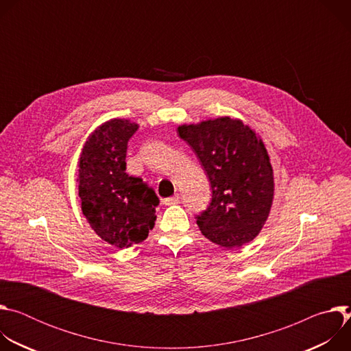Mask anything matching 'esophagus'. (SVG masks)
<instances>
[{"label": "esophagus", "instance_id": "34e87169", "mask_svg": "<svg viewBox=\"0 0 351 351\" xmlns=\"http://www.w3.org/2000/svg\"><path fill=\"white\" fill-rule=\"evenodd\" d=\"M162 203H164L165 206H176V204H179V203H180V197L176 194V195H173V197L164 198V199H162Z\"/></svg>", "mask_w": 351, "mask_h": 351}]
</instances>
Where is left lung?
I'll list each match as a JSON object with an SVG mask.
<instances>
[{"mask_svg": "<svg viewBox=\"0 0 351 351\" xmlns=\"http://www.w3.org/2000/svg\"><path fill=\"white\" fill-rule=\"evenodd\" d=\"M178 133L211 183L210 207L197 217L199 230L228 250L252 241L268 219L275 190L263 140L243 121L229 117L180 125Z\"/></svg>", "mask_w": 351, "mask_h": 351, "instance_id": "obj_1", "label": "left lung"}]
</instances>
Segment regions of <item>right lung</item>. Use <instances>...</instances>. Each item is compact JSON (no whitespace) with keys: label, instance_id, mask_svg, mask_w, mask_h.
<instances>
[{"label":"right lung","instance_id":"right-lung-1","mask_svg":"<svg viewBox=\"0 0 351 351\" xmlns=\"http://www.w3.org/2000/svg\"><path fill=\"white\" fill-rule=\"evenodd\" d=\"M138 125L111 119L86 140L79 158V197L91 229L118 248L147 239L156 225L160 199L143 179L129 176L126 149Z\"/></svg>","mask_w":351,"mask_h":351}]
</instances>
